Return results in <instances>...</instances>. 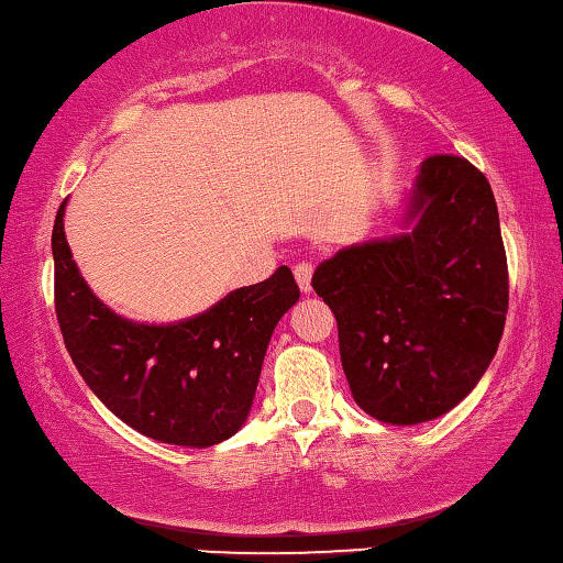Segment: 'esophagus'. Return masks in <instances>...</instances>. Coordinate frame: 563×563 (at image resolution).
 Masks as SVG:
<instances>
[{"instance_id":"1","label":"esophagus","mask_w":563,"mask_h":563,"mask_svg":"<svg viewBox=\"0 0 563 563\" xmlns=\"http://www.w3.org/2000/svg\"><path fill=\"white\" fill-rule=\"evenodd\" d=\"M313 273H316V265L310 261H300V263H296V267H292V275H296V280H298L302 292H310V288H313V285H310V280H313Z\"/></svg>"}]
</instances>
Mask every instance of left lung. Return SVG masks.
Returning <instances> with one entry per match:
<instances>
[{
  "label": "left lung",
  "instance_id": "obj_1",
  "mask_svg": "<svg viewBox=\"0 0 563 563\" xmlns=\"http://www.w3.org/2000/svg\"><path fill=\"white\" fill-rule=\"evenodd\" d=\"M408 235L347 247L313 275L338 320L351 394L383 423L445 413L474 390L508 313V265L486 175L431 155L416 180Z\"/></svg>",
  "mask_w": 563,
  "mask_h": 563
}]
</instances>
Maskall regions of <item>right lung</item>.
<instances>
[{"mask_svg": "<svg viewBox=\"0 0 563 563\" xmlns=\"http://www.w3.org/2000/svg\"><path fill=\"white\" fill-rule=\"evenodd\" d=\"M62 216L65 202L52 230L55 313L79 376L150 439L200 449L230 439L253 406L273 328L300 298L290 267L177 325L130 323L87 288Z\"/></svg>", "mask_w": 563, "mask_h": 563, "instance_id": "right-lung-1", "label": "right lung"}]
</instances>
